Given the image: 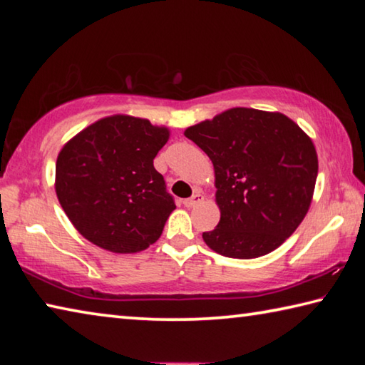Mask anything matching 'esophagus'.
Wrapping results in <instances>:
<instances>
[{
    "label": "esophagus",
    "mask_w": 365,
    "mask_h": 365,
    "mask_svg": "<svg viewBox=\"0 0 365 365\" xmlns=\"http://www.w3.org/2000/svg\"><path fill=\"white\" fill-rule=\"evenodd\" d=\"M202 200H205V196H202L201 191H195V195L188 197V200H185L183 205H185V207H195L196 205L202 202Z\"/></svg>",
    "instance_id": "1"
}]
</instances>
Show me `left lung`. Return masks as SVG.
Here are the masks:
<instances>
[{
    "label": "left lung",
    "mask_w": 365,
    "mask_h": 365,
    "mask_svg": "<svg viewBox=\"0 0 365 365\" xmlns=\"http://www.w3.org/2000/svg\"><path fill=\"white\" fill-rule=\"evenodd\" d=\"M214 165L220 220L202 240L225 257L269 255L311 207L319 159L309 135L282 113L232 108L185 130Z\"/></svg>",
    "instance_id": "1"
}]
</instances>
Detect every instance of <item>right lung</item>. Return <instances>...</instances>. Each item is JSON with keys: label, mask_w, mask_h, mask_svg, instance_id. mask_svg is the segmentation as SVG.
<instances>
[{"label": "right lung", "mask_w": 365, "mask_h": 365, "mask_svg": "<svg viewBox=\"0 0 365 365\" xmlns=\"http://www.w3.org/2000/svg\"><path fill=\"white\" fill-rule=\"evenodd\" d=\"M169 137L165 125L114 114L61 148L54 190L83 238L117 255L140 252L158 242L175 209L153 164Z\"/></svg>", "instance_id": "right-lung-1"}]
</instances>
